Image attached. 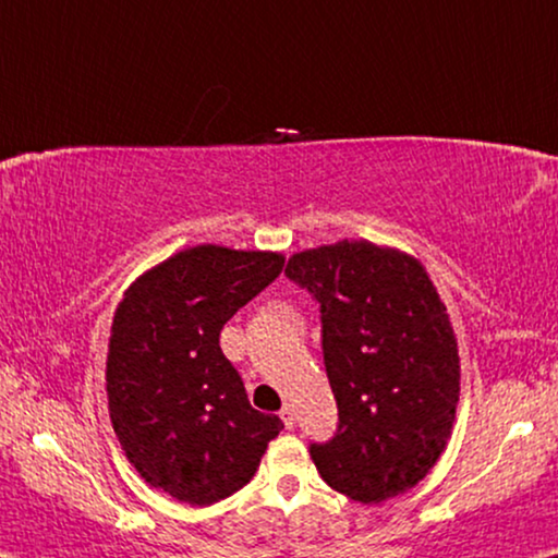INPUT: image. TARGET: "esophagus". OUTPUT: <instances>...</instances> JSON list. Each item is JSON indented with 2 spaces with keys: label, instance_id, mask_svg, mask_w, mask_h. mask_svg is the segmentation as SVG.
<instances>
[{
  "label": "esophagus",
  "instance_id": "34e87169",
  "mask_svg": "<svg viewBox=\"0 0 558 558\" xmlns=\"http://www.w3.org/2000/svg\"><path fill=\"white\" fill-rule=\"evenodd\" d=\"M280 418H282V423H286V426L290 428L295 423V411H293V405H282L280 409Z\"/></svg>",
  "mask_w": 558,
  "mask_h": 558
}]
</instances>
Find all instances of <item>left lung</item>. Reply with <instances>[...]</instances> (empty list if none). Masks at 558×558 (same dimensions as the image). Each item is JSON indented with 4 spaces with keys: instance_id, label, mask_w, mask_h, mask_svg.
Listing matches in <instances>:
<instances>
[{
    "instance_id": "left-lung-1",
    "label": "left lung",
    "mask_w": 558,
    "mask_h": 558,
    "mask_svg": "<svg viewBox=\"0 0 558 558\" xmlns=\"http://www.w3.org/2000/svg\"><path fill=\"white\" fill-rule=\"evenodd\" d=\"M286 276L320 305L338 430L311 444L323 481L361 504L409 492L446 451L461 390L459 343L415 257L368 240L295 253Z\"/></svg>"
}]
</instances>
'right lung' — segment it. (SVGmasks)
Wrapping results in <instances>:
<instances>
[{
    "instance_id": "add662e5",
    "label": "right lung",
    "mask_w": 558,
    "mask_h": 558,
    "mask_svg": "<svg viewBox=\"0 0 558 558\" xmlns=\"http://www.w3.org/2000/svg\"><path fill=\"white\" fill-rule=\"evenodd\" d=\"M286 257L187 247L124 290L107 351L110 421L149 486L210 506L240 492L282 421L255 411L220 330L280 276Z\"/></svg>"
}]
</instances>
